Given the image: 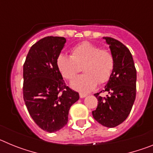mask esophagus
Instances as JSON below:
<instances>
[{
	"label": "esophagus",
	"instance_id": "1",
	"mask_svg": "<svg viewBox=\"0 0 153 153\" xmlns=\"http://www.w3.org/2000/svg\"><path fill=\"white\" fill-rule=\"evenodd\" d=\"M86 96H87V94H86V93H79V97H80V98H84V97H86Z\"/></svg>",
	"mask_w": 153,
	"mask_h": 153
}]
</instances>
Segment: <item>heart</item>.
<instances>
[{
	"instance_id": "heart-1",
	"label": "heart",
	"mask_w": 153,
	"mask_h": 153,
	"mask_svg": "<svg viewBox=\"0 0 153 153\" xmlns=\"http://www.w3.org/2000/svg\"><path fill=\"white\" fill-rule=\"evenodd\" d=\"M56 67L66 79L71 80L83 69L84 74L75 78L71 86L78 91L87 93L97 85L107 83L115 67V59L110 51L84 41L71 50L70 56L60 54Z\"/></svg>"
}]
</instances>
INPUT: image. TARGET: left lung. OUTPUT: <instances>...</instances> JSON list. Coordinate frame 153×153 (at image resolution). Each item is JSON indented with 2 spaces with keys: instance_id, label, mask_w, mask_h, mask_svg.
I'll return each instance as SVG.
<instances>
[{
  "instance_id": "8db88e82",
  "label": "left lung",
  "mask_w": 153,
  "mask_h": 153,
  "mask_svg": "<svg viewBox=\"0 0 153 153\" xmlns=\"http://www.w3.org/2000/svg\"><path fill=\"white\" fill-rule=\"evenodd\" d=\"M109 45L115 59V67L111 78L103 92L106 97L94 94L98 100L93 118L104 126H117L128 117L136 95V70L129 50L121 42L113 37H103Z\"/></svg>"
}]
</instances>
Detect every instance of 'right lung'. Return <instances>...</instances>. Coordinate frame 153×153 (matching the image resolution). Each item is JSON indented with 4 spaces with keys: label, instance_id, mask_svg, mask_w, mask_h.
Here are the masks:
<instances>
[{
    "label": "right lung",
    "instance_id": "1",
    "mask_svg": "<svg viewBox=\"0 0 153 153\" xmlns=\"http://www.w3.org/2000/svg\"><path fill=\"white\" fill-rule=\"evenodd\" d=\"M65 43L63 36L40 39L30 47L23 68L25 105L35 123L49 132L67 125L70 106L79 98L66 85L56 67Z\"/></svg>",
    "mask_w": 153,
    "mask_h": 153
}]
</instances>
